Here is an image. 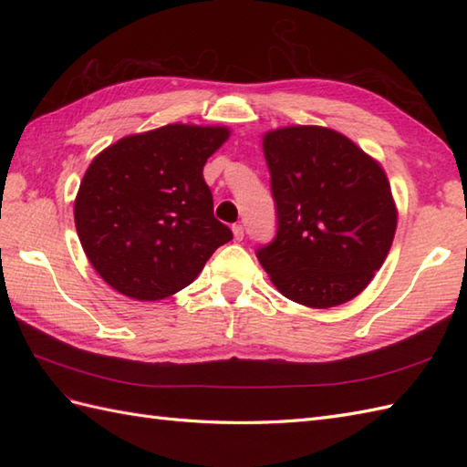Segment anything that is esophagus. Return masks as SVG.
<instances>
[{
    "mask_svg": "<svg viewBox=\"0 0 467 467\" xmlns=\"http://www.w3.org/2000/svg\"><path fill=\"white\" fill-rule=\"evenodd\" d=\"M233 234H234V239H236V241H243V236H244V228H243V224H233Z\"/></svg>",
    "mask_w": 467,
    "mask_h": 467,
    "instance_id": "esophagus-1",
    "label": "esophagus"
}]
</instances>
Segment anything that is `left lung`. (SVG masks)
I'll use <instances>...</instances> for the list:
<instances>
[{
  "label": "left lung",
  "mask_w": 467,
  "mask_h": 467,
  "mask_svg": "<svg viewBox=\"0 0 467 467\" xmlns=\"http://www.w3.org/2000/svg\"><path fill=\"white\" fill-rule=\"evenodd\" d=\"M276 236L256 259L286 299L329 309L359 295L391 249L398 208L381 164L323 126L263 136Z\"/></svg>",
  "instance_id": "left-lung-1"
}]
</instances>
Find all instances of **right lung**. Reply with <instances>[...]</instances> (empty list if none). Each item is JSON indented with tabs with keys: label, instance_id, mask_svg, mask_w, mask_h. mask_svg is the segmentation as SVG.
<instances>
[{
	"label": "right lung",
	"instance_id": "add662e5",
	"mask_svg": "<svg viewBox=\"0 0 467 467\" xmlns=\"http://www.w3.org/2000/svg\"><path fill=\"white\" fill-rule=\"evenodd\" d=\"M231 130L168 124L98 154L74 202L82 249L102 279L130 299L161 301L191 285L233 239L216 221L202 168Z\"/></svg>",
	"mask_w": 467,
	"mask_h": 467
}]
</instances>
